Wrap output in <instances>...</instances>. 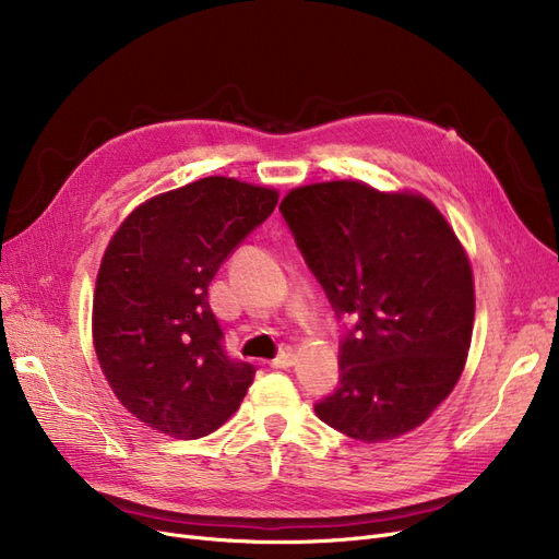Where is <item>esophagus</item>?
Wrapping results in <instances>:
<instances>
[{"label":"esophagus","mask_w":559,"mask_h":559,"mask_svg":"<svg viewBox=\"0 0 559 559\" xmlns=\"http://www.w3.org/2000/svg\"><path fill=\"white\" fill-rule=\"evenodd\" d=\"M274 369H287V367H292L295 365V350H283L281 356H276L272 362H270Z\"/></svg>","instance_id":"obj_1"}]
</instances>
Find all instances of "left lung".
Masks as SVG:
<instances>
[{
  "mask_svg": "<svg viewBox=\"0 0 559 559\" xmlns=\"http://www.w3.org/2000/svg\"><path fill=\"white\" fill-rule=\"evenodd\" d=\"M281 213L335 314L356 321L317 417L365 444L419 428L472 346L474 272L453 226L419 192L362 181L295 188Z\"/></svg>",
  "mask_w": 559,
  "mask_h": 559,
  "instance_id": "left-lung-1",
  "label": "left lung"
}]
</instances>
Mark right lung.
I'll return each instance as SVG.
<instances>
[{
  "instance_id": "right-lung-1",
  "label": "right lung",
  "mask_w": 559,
  "mask_h": 559,
  "mask_svg": "<svg viewBox=\"0 0 559 559\" xmlns=\"http://www.w3.org/2000/svg\"><path fill=\"white\" fill-rule=\"evenodd\" d=\"M276 203L274 188L205 176L146 199L112 233L93 344L117 401L144 426L197 439L240 407L255 369L224 354L209 285Z\"/></svg>"
}]
</instances>
